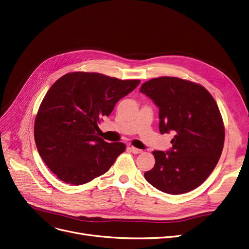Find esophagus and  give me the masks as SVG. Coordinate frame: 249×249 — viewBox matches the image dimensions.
Returning <instances> with one entry per match:
<instances>
[{"label": "esophagus", "instance_id": "esophagus-1", "mask_svg": "<svg viewBox=\"0 0 249 249\" xmlns=\"http://www.w3.org/2000/svg\"><path fill=\"white\" fill-rule=\"evenodd\" d=\"M129 149H130L131 153H133L134 155H138V154H142V149H138V148H136L134 146H129Z\"/></svg>", "mask_w": 249, "mask_h": 249}]
</instances>
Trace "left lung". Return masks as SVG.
<instances>
[{"label": "left lung", "instance_id": "8db88e82", "mask_svg": "<svg viewBox=\"0 0 249 249\" xmlns=\"http://www.w3.org/2000/svg\"><path fill=\"white\" fill-rule=\"evenodd\" d=\"M140 92L159 107L160 132L174 131L168 151L155 150L144 178L169 194L186 193L205 181L221 157L225 128L217 103L200 84L177 77L144 82Z\"/></svg>", "mask_w": 249, "mask_h": 249}]
</instances>
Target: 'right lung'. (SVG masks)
I'll return each instance as SVG.
<instances>
[{
    "label": "right lung",
    "mask_w": 249,
    "mask_h": 249,
    "mask_svg": "<svg viewBox=\"0 0 249 249\" xmlns=\"http://www.w3.org/2000/svg\"><path fill=\"white\" fill-rule=\"evenodd\" d=\"M139 83L71 72L51 86L36 117L35 139L40 158L60 180L81 185L111 168L126 145L107 143L95 131L103 117Z\"/></svg>",
    "instance_id": "obj_1"
}]
</instances>
